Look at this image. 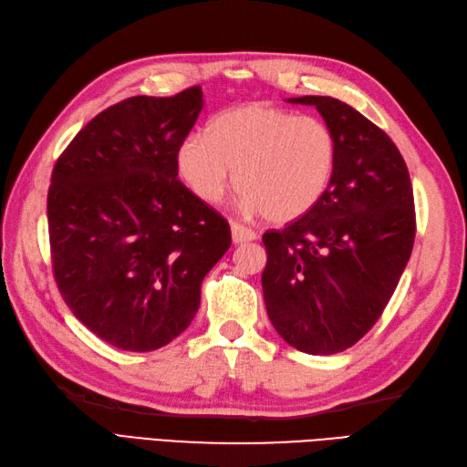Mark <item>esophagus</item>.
<instances>
[{"instance_id": "1", "label": "esophagus", "mask_w": 467, "mask_h": 467, "mask_svg": "<svg viewBox=\"0 0 467 467\" xmlns=\"http://www.w3.org/2000/svg\"><path fill=\"white\" fill-rule=\"evenodd\" d=\"M231 233H233V243L234 244H241V243H249L256 239V233L253 228L244 226L241 223H231Z\"/></svg>"}]
</instances>
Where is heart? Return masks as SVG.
Masks as SVG:
<instances>
[{
	"instance_id": "1",
	"label": "heart",
	"mask_w": 467,
	"mask_h": 467,
	"mask_svg": "<svg viewBox=\"0 0 467 467\" xmlns=\"http://www.w3.org/2000/svg\"><path fill=\"white\" fill-rule=\"evenodd\" d=\"M337 144L319 118L249 104L221 112L206 134L178 148V172L202 202H218L234 182L251 213L291 223L321 201L331 184Z\"/></svg>"
}]
</instances>
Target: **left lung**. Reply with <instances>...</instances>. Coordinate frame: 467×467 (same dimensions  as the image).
<instances>
[{
  "label": "left lung",
  "mask_w": 467,
  "mask_h": 467,
  "mask_svg": "<svg viewBox=\"0 0 467 467\" xmlns=\"http://www.w3.org/2000/svg\"><path fill=\"white\" fill-rule=\"evenodd\" d=\"M315 106L331 128V184L309 213L266 231L263 293L283 339L309 355L349 349L379 319L415 241L413 188L398 146L379 126L329 96Z\"/></svg>",
  "instance_id": "1"
}]
</instances>
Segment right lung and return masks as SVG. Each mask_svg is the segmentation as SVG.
<instances>
[{"instance_id": "1", "label": "right lung", "mask_w": 467, "mask_h": 467, "mask_svg": "<svg viewBox=\"0 0 467 467\" xmlns=\"http://www.w3.org/2000/svg\"><path fill=\"white\" fill-rule=\"evenodd\" d=\"M201 86L134 96L92 118L59 154L47 191L52 271L78 319L124 351H154L201 305L231 226L178 181L176 154Z\"/></svg>"}]
</instances>
